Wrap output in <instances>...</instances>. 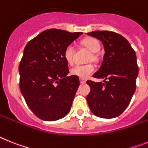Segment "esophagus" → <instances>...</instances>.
Instances as JSON below:
<instances>
[{"mask_svg":"<svg viewBox=\"0 0 148 148\" xmlns=\"http://www.w3.org/2000/svg\"><path fill=\"white\" fill-rule=\"evenodd\" d=\"M86 81V79H83V78H80V84H85Z\"/></svg>","mask_w":148,"mask_h":148,"instance_id":"34e87169","label":"esophagus"}]
</instances>
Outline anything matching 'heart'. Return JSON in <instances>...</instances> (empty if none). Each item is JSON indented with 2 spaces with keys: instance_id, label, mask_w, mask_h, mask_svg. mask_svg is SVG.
Segmentation results:
<instances>
[{
  "instance_id": "b5f03b06",
  "label": "heart",
  "mask_w": 148,
  "mask_h": 148,
  "mask_svg": "<svg viewBox=\"0 0 148 148\" xmlns=\"http://www.w3.org/2000/svg\"><path fill=\"white\" fill-rule=\"evenodd\" d=\"M82 46H84L89 51L92 52V56H89V60L96 59V56L95 53H98L101 49V44L100 42L97 39L94 38H88L83 40L81 41ZM74 54H75V49L74 46L71 44L67 46L64 48L63 56L68 64L72 65L74 62ZM95 71V66L92 64H80L77 65L71 69V74L74 76H77L80 78L86 79L89 77L93 72Z\"/></svg>"
}]
</instances>
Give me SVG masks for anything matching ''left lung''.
I'll return each instance as SVG.
<instances>
[{"label":"left lung","instance_id":"left-lung-1","mask_svg":"<svg viewBox=\"0 0 148 148\" xmlns=\"http://www.w3.org/2000/svg\"><path fill=\"white\" fill-rule=\"evenodd\" d=\"M87 34L101 40L105 52L101 67L93 74V77L105 79L104 83L86 81L90 87L88 105L95 116L114 118L127 108L135 91L136 54L127 40L117 33L95 31Z\"/></svg>","mask_w":148,"mask_h":148}]
</instances>
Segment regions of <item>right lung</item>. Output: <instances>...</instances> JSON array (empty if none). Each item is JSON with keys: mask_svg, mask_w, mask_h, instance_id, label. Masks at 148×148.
Returning a JSON list of instances; mask_svg holds the SVG:
<instances>
[{"mask_svg": "<svg viewBox=\"0 0 148 148\" xmlns=\"http://www.w3.org/2000/svg\"><path fill=\"white\" fill-rule=\"evenodd\" d=\"M82 34L46 30L26 44L18 66L19 88L38 118L54 121L70 111L80 80L77 76H67L69 70L63 53Z\"/></svg>", "mask_w": 148, "mask_h": 148, "instance_id": "right-lung-1", "label": "right lung"}]
</instances>
